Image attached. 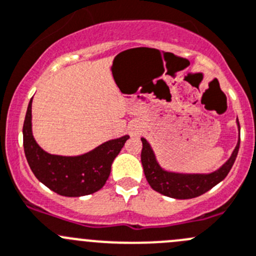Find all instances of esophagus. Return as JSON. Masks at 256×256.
<instances>
[{"label":"esophagus","instance_id":"1","mask_svg":"<svg viewBox=\"0 0 256 256\" xmlns=\"http://www.w3.org/2000/svg\"><path fill=\"white\" fill-rule=\"evenodd\" d=\"M131 132H132V135H136V134H138V131H136V128H132V131H131Z\"/></svg>","mask_w":256,"mask_h":256}]
</instances>
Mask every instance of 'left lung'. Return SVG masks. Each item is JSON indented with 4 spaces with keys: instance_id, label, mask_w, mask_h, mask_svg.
I'll return each mask as SVG.
<instances>
[{
    "instance_id": "obj_1",
    "label": "left lung",
    "mask_w": 256,
    "mask_h": 256,
    "mask_svg": "<svg viewBox=\"0 0 256 256\" xmlns=\"http://www.w3.org/2000/svg\"><path fill=\"white\" fill-rule=\"evenodd\" d=\"M239 126V120H238ZM142 141V151H141V162H142L144 172L146 180L151 188L165 196L174 199H192L205 194L206 191L214 188L216 184L224 180L229 171L232 170L235 162V158L239 151L240 140L236 148L232 151L229 160L219 168L212 174H176L162 170L156 161L152 148L150 144L141 138Z\"/></svg>"
}]
</instances>
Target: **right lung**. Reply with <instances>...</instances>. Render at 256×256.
<instances>
[{"instance_id":"right-lung-1","label":"right lung","mask_w":256,"mask_h":256,"mask_svg":"<svg viewBox=\"0 0 256 256\" xmlns=\"http://www.w3.org/2000/svg\"><path fill=\"white\" fill-rule=\"evenodd\" d=\"M32 98L24 122V148L27 162L38 181L62 196L78 198L100 190L110 176L112 161L130 136L110 140L80 156L51 155L34 141L31 128Z\"/></svg>"}]
</instances>
